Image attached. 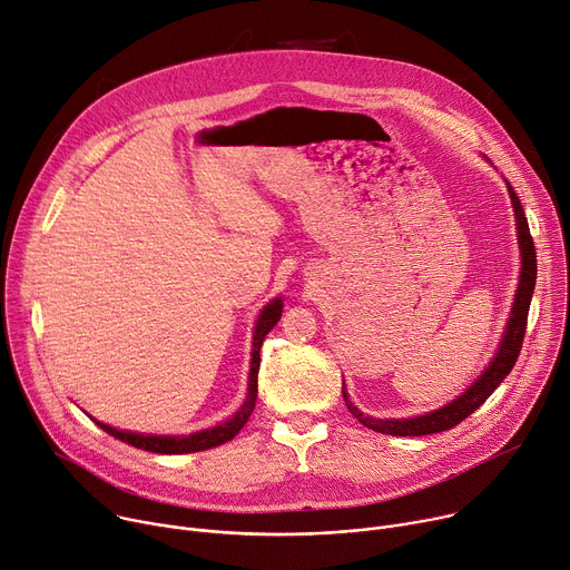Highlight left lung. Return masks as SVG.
Masks as SVG:
<instances>
[{"mask_svg": "<svg viewBox=\"0 0 570 570\" xmlns=\"http://www.w3.org/2000/svg\"><path fill=\"white\" fill-rule=\"evenodd\" d=\"M507 190L511 197V206H513V216H515V229H519V247H521V279H519V291H515L513 297V306L511 314L507 321V330L502 336V343L495 352V356L491 358V364L487 366V371L465 389L459 397H454L450 404L423 413V416L416 419H373L361 413L350 395L345 393L343 386V400L345 406L350 409L352 416L366 425L373 432L380 434H391V436H425V434H436V432H445L452 430L454 425H459L463 419H469L475 409H480L489 395L500 386V382L511 373L515 358L521 354L523 347V338H525V327H528V312H530V302H532V293H534V282H537V252H534V240L530 234V225L525 218V212L521 206L519 195L513 193V188L507 181Z\"/></svg>", "mask_w": 570, "mask_h": 570, "instance_id": "1", "label": "left lung"}]
</instances>
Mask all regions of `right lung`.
<instances>
[{"label": "right lung", "mask_w": 570, "mask_h": 570, "mask_svg": "<svg viewBox=\"0 0 570 570\" xmlns=\"http://www.w3.org/2000/svg\"><path fill=\"white\" fill-rule=\"evenodd\" d=\"M282 299L275 297L271 304L264 306L262 316H258L256 321V327H254V350H252V361H249V382H247V397L245 402L240 404V409L234 413V416L212 430H202V432H195V434H188V436H154V434H136V432H125V430H116L111 425H105L95 421L101 430H105L107 434L116 436L118 441L122 443H129L134 448H140V450H147V452H159V454H188V452H199V450H209V448H216V445H223L227 441H232L240 430L243 425L249 421V413L254 411V404H256V377H258V366H262V354H258V350H262L264 345V338L266 334L277 325V321L282 318Z\"/></svg>", "instance_id": "1"}]
</instances>
